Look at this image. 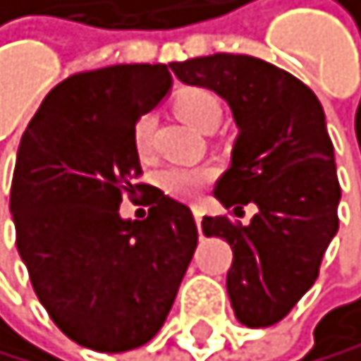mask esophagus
I'll use <instances>...</instances> for the list:
<instances>
[{
    "label": "esophagus",
    "mask_w": 361,
    "mask_h": 361,
    "mask_svg": "<svg viewBox=\"0 0 361 361\" xmlns=\"http://www.w3.org/2000/svg\"><path fill=\"white\" fill-rule=\"evenodd\" d=\"M193 216H195V223H197V227H200V223H202V216H204V212H202V207H193Z\"/></svg>",
    "instance_id": "34e87169"
}]
</instances>
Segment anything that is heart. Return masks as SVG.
Here are the masks:
<instances>
[{
	"mask_svg": "<svg viewBox=\"0 0 361 361\" xmlns=\"http://www.w3.org/2000/svg\"><path fill=\"white\" fill-rule=\"evenodd\" d=\"M175 109L186 123H191L193 127L202 131L216 129L221 125V118H223L221 99L209 88H184L175 99ZM152 131H154L152 114L140 116L136 120L134 129H131V140H134V147L140 157H145L149 152V147H152ZM214 177H216V170L207 166H197V168L173 166V168H166L164 173L159 175V186L173 197L193 200L214 182Z\"/></svg>",
	"mask_w": 361,
	"mask_h": 361,
	"instance_id": "obj_1",
	"label": "heart"
}]
</instances>
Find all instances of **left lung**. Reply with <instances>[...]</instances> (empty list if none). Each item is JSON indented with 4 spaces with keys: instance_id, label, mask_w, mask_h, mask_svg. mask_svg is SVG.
<instances>
[{
    "instance_id": "8db88e82",
    "label": "left lung",
    "mask_w": 361,
    "mask_h": 361,
    "mask_svg": "<svg viewBox=\"0 0 361 361\" xmlns=\"http://www.w3.org/2000/svg\"><path fill=\"white\" fill-rule=\"evenodd\" d=\"M170 68L232 109L238 136L214 195L236 216L245 204L257 214L247 225L204 216L202 232L232 245L234 316L247 328H269L312 289L339 230L341 186L323 106L300 79L255 56H197Z\"/></svg>"
}]
</instances>
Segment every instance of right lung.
I'll list each match as a JSON object with an SVG mask.
<instances>
[{"label":"right lung","mask_w":361,"mask_h":361,"mask_svg":"<svg viewBox=\"0 0 361 361\" xmlns=\"http://www.w3.org/2000/svg\"><path fill=\"white\" fill-rule=\"evenodd\" d=\"M168 66L79 72L54 86L24 129L11 184L18 252L59 330L97 353H125L161 330L193 259L191 209L152 186L145 221L120 216L147 191L131 140L161 102Z\"/></svg>","instance_id":"obj_1"}]
</instances>
